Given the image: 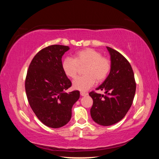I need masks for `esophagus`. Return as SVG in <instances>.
I'll return each instance as SVG.
<instances>
[{
    "mask_svg": "<svg viewBox=\"0 0 159 159\" xmlns=\"http://www.w3.org/2000/svg\"><path fill=\"white\" fill-rule=\"evenodd\" d=\"M80 95H81V96L88 95V93H85V92H80Z\"/></svg>",
    "mask_w": 159,
    "mask_h": 159,
    "instance_id": "esophagus-1",
    "label": "esophagus"
}]
</instances>
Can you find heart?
<instances>
[{
  "instance_id": "heart-1",
  "label": "heart",
  "mask_w": 159,
  "mask_h": 159,
  "mask_svg": "<svg viewBox=\"0 0 159 159\" xmlns=\"http://www.w3.org/2000/svg\"><path fill=\"white\" fill-rule=\"evenodd\" d=\"M84 76L76 78L73 81L74 89L86 91L95 84L105 80L110 72L111 60L102 56V53L93 48H85L77 51L74 58L66 57L61 63V68L66 76L74 79L79 71V67H84Z\"/></svg>"
}]
</instances>
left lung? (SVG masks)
<instances>
[{
  "mask_svg": "<svg viewBox=\"0 0 159 159\" xmlns=\"http://www.w3.org/2000/svg\"><path fill=\"white\" fill-rule=\"evenodd\" d=\"M111 55V71L96 90L105 91L102 95L92 91L90 109L93 120L99 125L108 126L120 121L133 104L136 90L133 70L129 61L118 51L107 47Z\"/></svg>",
  "mask_w": 159,
  "mask_h": 159,
  "instance_id": "left-lung-1",
  "label": "left lung"
}]
</instances>
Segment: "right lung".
Returning <instances> with one entry per match:
<instances>
[{"label":"right lung","instance_id":"right-lung-1","mask_svg":"<svg viewBox=\"0 0 159 159\" xmlns=\"http://www.w3.org/2000/svg\"><path fill=\"white\" fill-rule=\"evenodd\" d=\"M69 46L52 45L34 56L27 70L25 90L37 118L48 127L61 128L71 118V109L80 98L79 90L64 91L71 82L61 68V57Z\"/></svg>","mask_w":159,"mask_h":159}]
</instances>
